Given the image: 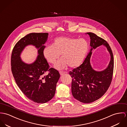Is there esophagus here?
<instances>
[{"mask_svg":"<svg viewBox=\"0 0 127 127\" xmlns=\"http://www.w3.org/2000/svg\"><path fill=\"white\" fill-rule=\"evenodd\" d=\"M65 73V72L64 71H59V73H60V74L61 75H63Z\"/></svg>","mask_w":127,"mask_h":127,"instance_id":"esophagus-1","label":"esophagus"}]
</instances>
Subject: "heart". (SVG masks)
<instances>
[{"label":"heart","mask_w":127,"mask_h":127,"mask_svg":"<svg viewBox=\"0 0 127 127\" xmlns=\"http://www.w3.org/2000/svg\"><path fill=\"white\" fill-rule=\"evenodd\" d=\"M89 49V44L84 38H76L67 36L56 38L52 46L45 47L43 51L44 58L49 63L54 64L59 58H62L55 68L62 70L68 65L74 68L79 66L84 59Z\"/></svg>","instance_id":"b5f03b06"}]
</instances>
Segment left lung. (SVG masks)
Masks as SVG:
<instances>
[{
	"mask_svg": "<svg viewBox=\"0 0 127 127\" xmlns=\"http://www.w3.org/2000/svg\"><path fill=\"white\" fill-rule=\"evenodd\" d=\"M86 34L90 37V51L83 63L69 74L72 78L71 93L74 98L81 102L90 103L101 97L108 90L112 80L114 62L112 51L106 40L93 32ZM101 45L106 47L111 60L105 70L96 71L91 67L90 59L92 50Z\"/></svg>",
	"mask_w": 127,
	"mask_h": 127,
	"instance_id": "1",
	"label": "left lung"
}]
</instances>
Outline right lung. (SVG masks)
Listing matches in <instances>:
<instances>
[{
  "mask_svg": "<svg viewBox=\"0 0 127 127\" xmlns=\"http://www.w3.org/2000/svg\"><path fill=\"white\" fill-rule=\"evenodd\" d=\"M48 33H31L15 45L11 56V69L14 80L22 93L37 103H45L53 98L60 77L59 72L50 68L43 55ZM32 45L38 49V56L32 64L23 62L20 55L25 48ZM49 73L46 75L47 71Z\"/></svg>",
  "mask_w": 127,
  "mask_h": 127,
  "instance_id": "right-lung-1",
  "label": "right lung"
}]
</instances>
